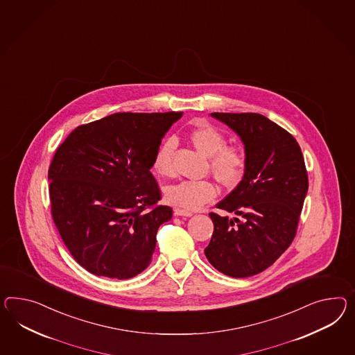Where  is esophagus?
<instances>
[{
    "label": "esophagus",
    "mask_w": 355,
    "mask_h": 355,
    "mask_svg": "<svg viewBox=\"0 0 355 355\" xmlns=\"http://www.w3.org/2000/svg\"><path fill=\"white\" fill-rule=\"evenodd\" d=\"M173 212H175L176 216H191L193 215L191 211H187V209H175Z\"/></svg>",
    "instance_id": "34e87169"
}]
</instances>
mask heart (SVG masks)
Listing matches in <instances>:
<instances>
[{"label":"heart","mask_w":355,"mask_h":355,"mask_svg":"<svg viewBox=\"0 0 355 355\" xmlns=\"http://www.w3.org/2000/svg\"><path fill=\"white\" fill-rule=\"evenodd\" d=\"M188 137L200 153L209 157V170L221 185L233 188L242 180L247 164V157L242 146L227 144L225 135L209 123L194 126L188 132ZM175 146V139L168 137L155 149L152 167L159 176L167 178L173 175ZM164 197L173 206L193 211L214 200L216 197V188L207 180H185L167 187Z\"/></svg>","instance_id":"1"}]
</instances>
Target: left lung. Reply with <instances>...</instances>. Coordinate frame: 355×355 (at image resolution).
<instances>
[{"label": "left lung", "mask_w": 355, "mask_h": 355, "mask_svg": "<svg viewBox=\"0 0 355 355\" xmlns=\"http://www.w3.org/2000/svg\"><path fill=\"white\" fill-rule=\"evenodd\" d=\"M245 144V175L209 212L214 233L205 254L218 272L245 278L261 273L290 247L308 193V171L296 139L259 113H211Z\"/></svg>", "instance_id": "obj_1"}]
</instances>
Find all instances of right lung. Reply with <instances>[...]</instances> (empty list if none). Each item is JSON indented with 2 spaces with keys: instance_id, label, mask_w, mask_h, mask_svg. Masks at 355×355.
Here are the masks:
<instances>
[{
  "instance_id": "obj_1",
  "label": "right lung",
  "mask_w": 355,
  "mask_h": 355,
  "mask_svg": "<svg viewBox=\"0 0 355 355\" xmlns=\"http://www.w3.org/2000/svg\"><path fill=\"white\" fill-rule=\"evenodd\" d=\"M182 116L114 113L74 128L56 149L49 167L51 215L87 272L128 279L150 263L158 227L173 218L171 207L158 205L152 159Z\"/></svg>"
}]
</instances>
